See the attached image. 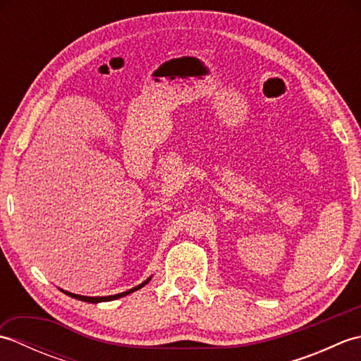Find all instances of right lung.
<instances>
[{
    "mask_svg": "<svg viewBox=\"0 0 361 361\" xmlns=\"http://www.w3.org/2000/svg\"><path fill=\"white\" fill-rule=\"evenodd\" d=\"M150 279H152V276H150V278H149L147 281H144L142 283H140V286H136V287L130 288V290H127V291H122V293H118V295H111V296H82V295L70 293V291H65V290H62V291H63L65 295H68V296H71V298H74V299H79V301L97 304V302H104V301H113V299H118V298H122V296H126V295H128V293H133V291H136V290H140L141 287H144L145 283H147Z\"/></svg>",
    "mask_w": 361,
    "mask_h": 361,
    "instance_id": "add662e5",
    "label": "right lung"
}]
</instances>
